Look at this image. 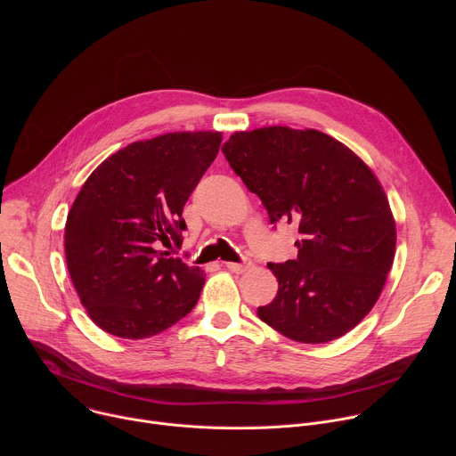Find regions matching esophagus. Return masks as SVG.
I'll list each match as a JSON object with an SVG mask.
<instances>
[{
  "label": "esophagus",
  "instance_id": "34e87169",
  "mask_svg": "<svg viewBox=\"0 0 456 456\" xmlns=\"http://www.w3.org/2000/svg\"><path fill=\"white\" fill-rule=\"evenodd\" d=\"M252 264H250V259H243V262L241 264H234V262H227L225 264V267L229 269V271H232V273H236V274H241V273H245L248 267H250Z\"/></svg>",
  "mask_w": 456,
  "mask_h": 456
}]
</instances>
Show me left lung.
Wrapping results in <instances>:
<instances>
[{
  "instance_id": "1",
  "label": "left lung",
  "mask_w": 456,
  "mask_h": 456,
  "mask_svg": "<svg viewBox=\"0 0 456 456\" xmlns=\"http://www.w3.org/2000/svg\"><path fill=\"white\" fill-rule=\"evenodd\" d=\"M222 151L271 224L297 222V257L269 264L278 294L257 317L306 345L350 332L377 303L395 256V220L377 176L317 129L238 132Z\"/></svg>"
}]
</instances>
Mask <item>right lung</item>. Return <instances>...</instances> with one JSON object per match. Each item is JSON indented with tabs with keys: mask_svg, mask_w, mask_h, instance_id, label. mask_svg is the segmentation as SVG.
Segmentation results:
<instances>
[{
	"mask_svg": "<svg viewBox=\"0 0 456 456\" xmlns=\"http://www.w3.org/2000/svg\"><path fill=\"white\" fill-rule=\"evenodd\" d=\"M222 134L175 132L129 144L83 183L64 227L72 283L90 319L122 339L164 332L197 305L204 273L180 248L183 206L218 155Z\"/></svg>",
	"mask_w": 456,
	"mask_h": 456,
	"instance_id": "obj_1",
	"label": "right lung"
}]
</instances>
